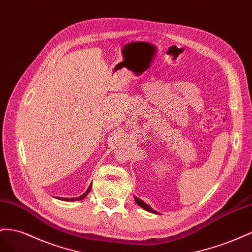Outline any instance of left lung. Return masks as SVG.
<instances>
[{
    "instance_id": "1",
    "label": "left lung",
    "mask_w": 252,
    "mask_h": 252,
    "mask_svg": "<svg viewBox=\"0 0 252 252\" xmlns=\"http://www.w3.org/2000/svg\"><path fill=\"white\" fill-rule=\"evenodd\" d=\"M134 198H135V202H136V204H137L138 206H140L141 208H143V209L145 210H147V211H149V212H152V213H155V214H158L156 211H154L152 208H151L148 204H146L145 202H143V200H141L140 198H138V197H136V196H134Z\"/></svg>"
}]
</instances>
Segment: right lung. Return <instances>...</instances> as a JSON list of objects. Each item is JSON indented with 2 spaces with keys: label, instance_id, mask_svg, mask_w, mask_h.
Instances as JSON below:
<instances>
[{
  "label": "right lung",
  "instance_id": "1",
  "mask_svg": "<svg viewBox=\"0 0 252 252\" xmlns=\"http://www.w3.org/2000/svg\"><path fill=\"white\" fill-rule=\"evenodd\" d=\"M91 189H92V184L90 185V187L88 188V190H86L82 195H80V196H78V197H71V198H64V197H59V199H62V200H66V202H75V200H81V199H83L86 195H88V194L90 193V191H91Z\"/></svg>",
  "mask_w": 252,
  "mask_h": 252
}]
</instances>
